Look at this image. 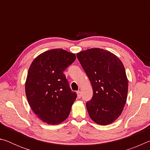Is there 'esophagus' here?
Listing matches in <instances>:
<instances>
[{
  "label": "esophagus",
  "mask_w": 150,
  "mask_h": 150,
  "mask_svg": "<svg viewBox=\"0 0 150 150\" xmlns=\"http://www.w3.org/2000/svg\"><path fill=\"white\" fill-rule=\"evenodd\" d=\"M77 96H78V98H80L81 97V91H77Z\"/></svg>",
  "instance_id": "obj_1"
}]
</instances>
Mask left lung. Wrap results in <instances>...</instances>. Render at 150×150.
Listing matches in <instances>:
<instances>
[{"label":"left lung","instance_id":"8db88e82","mask_svg":"<svg viewBox=\"0 0 150 150\" xmlns=\"http://www.w3.org/2000/svg\"><path fill=\"white\" fill-rule=\"evenodd\" d=\"M93 87L92 99L86 106L92 120L108 125L122 114L126 102L128 83L123 63L112 53L91 48L77 54Z\"/></svg>","mask_w":150,"mask_h":150}]
</instances>
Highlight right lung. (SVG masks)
Instances as JSON below:
<instances>
[{"mask_svg": "<svg viewBox=\"0 0 150 150\" xmlns=\"http://www.w3.org/2000/svg\"><path fill=\"white\" fill-rule=\"evenodd\" d=\"M75 59L74 54L58 48L40 54L30 65L25 83L28 102L45 123L59 124L69 116L77 93L63 71Z\"/></svg>", "mask_w": 150, "mask_h": 150, "instance_id": "right-lung-1", "label": "right lung"}]
</instances>
